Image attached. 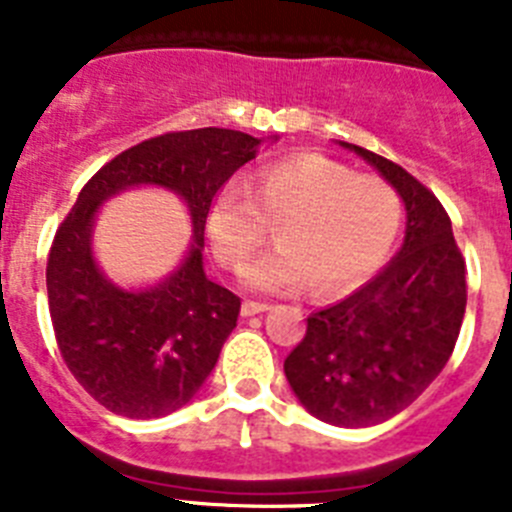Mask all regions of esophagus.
Here are the masks:
<instances>
[{"mask_svg":"<svg viewBox=\"0 0 512 512\" xmlns=\"http://www.w3.org/2000/svg\"><path fill=\"white\" fill-rule=\"evenodd\" d=\"M269 310V305H264V302H253V300H246L241 305V315L243 318H251V315H261V312Z\"/></svg>","mask_w":512,"mask_h":512,"instance_id":"obj_1","label":"esophagus"}]
</instances>
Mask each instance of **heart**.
<instances>
[{"label":"heart","mask_w":512,"mask_h":512,"mask_svg":"<svg viewBox=\"0 0 512 512\" xmlns=\"http://www.w3.org/2000/svg\"><path fill=\"white\" fill-rule=\"evenodd\" d=\"M282 220L279 246L241 271L264 295H295L310 284L323 297L346 295L384 264L397 241L402 205L377 176H359L323 153H297L256 176L223 184L207 210L217 261L238 269Z\"/></svg>","instance_id":"heart-1"}]
</instances>
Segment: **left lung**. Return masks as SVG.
Segmentation results:
<instances>
[{
    "label": "left lung",
    "mask_w": 512,
    "mask_h": 512,
    "mask_svg": "<svg viewBox=\"0 0 512 512\" xmlns=\"http://www.w3.org/2000/svg\"><path fill=\"white\" fill-rule=\"evenodd\" d=\"M359 153L405 202V241L372 282L312 312L284 361L289 387L315 418L341 428L390 420L441 374L467 307V269L436 194L390 158Z\"/></svg>",
    "instance_id": "8db88e82"
}]
</instances>
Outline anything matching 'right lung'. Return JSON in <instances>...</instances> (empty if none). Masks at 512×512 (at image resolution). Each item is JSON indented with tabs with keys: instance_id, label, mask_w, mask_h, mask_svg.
Here are the masks:
<instances>
[{
	"instance_id": "add662e5",
	"label": "right lung",
	"mask_w": 512,
	"mask_h": 512,
	"mask_svg": "<svg viewBox=\"0 0 512 512\" xmlns=\"http://www.w3.org/2000/svg\"><path fill=\"white\" fill-rule=\"evenodd\" d=\"M259 138L225 128L166 133L122 151L84 184L53 238L45 284L61 356L76 382L110 413L161 418L184 408L233 333L241 300L202 269L210 202L256 158ZM133 186H164L193 217L188 256L164 283L122 290L93 261L96 210Z\"/></svg>"
}]
</instances>
